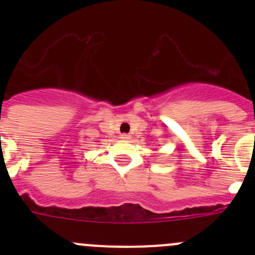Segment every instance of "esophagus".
I'll return each instance as SVG.
<instances>
[{"mask_svg": "<svg viewBox=\"0 0 255 255\" xmlns=\"http://www.w3.org/2000/svg\"><path fill=\"white\" fill-rule=\"evenodd\" d=\"M120 138L123 139V140H129V139L131 138V136H130L129 134H123V135H121V136H120Z\"/></svg>", "mask_w": 255, "mask_h": 255, "instance_id": "34e87169", "label": "esophagus"}]
</instances>
